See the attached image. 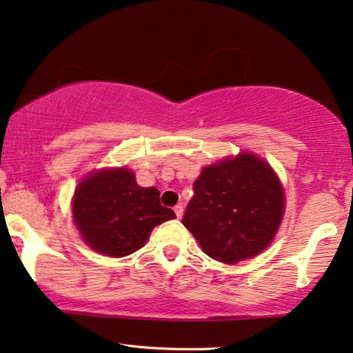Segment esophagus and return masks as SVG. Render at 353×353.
I'll return each instance as SVG.
<instances>
[{
    "label": "esophagus",
    "mask_w": 353,
    "mask_h": 353,
    "mask_svg": "<svg viewBox=\"0 0 353 353\" xmlns=\"http://www.w3.org/2000/svg\"><path fill=\"white\" fill-rule=\"evenodd\" d=\"M173 210H175V215L178 216V219H181V216H183V210H185V209H183L181 204H178V205H175V209H173Z\"/></svg>",
    "instance_id": "34e87169"
}]
</instances>
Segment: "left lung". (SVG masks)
<instances>
[{"instance_id":"8db88e82","label":"left lung","mask_w":353,"mask_h":353,"mask_svg":"<svg viewBox=\"0 0 353 353\" xmlns=\"http://www.w3.org/2000/svg\"><path fill=\"white\" fill-rule=\"evenodd\" d=\"M283 215L276 173L263 159L241 152L202 168L181 221L209 257L234 265L267 249Z\"/></svg>"}]
</instances>
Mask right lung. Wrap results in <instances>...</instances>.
<instances>
[{"instance_id": "add662e5", "label": "right lung", "mask_w": 353, "mask_h": 353, "mask_svg": "<svg viewBox=\"0 0 353 353\" xmlns=\"http://www.w3.org/2000/svg\"><path fill=\"white\" fill-rule=\"evenodd\" d=\"M159 196L157 188L139 186L128 168L93 172L75 190V226L96 252L125 257L146 244L154 226L176 216Z\"/></svg>"}]
</instances>
